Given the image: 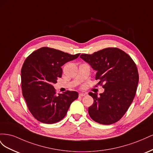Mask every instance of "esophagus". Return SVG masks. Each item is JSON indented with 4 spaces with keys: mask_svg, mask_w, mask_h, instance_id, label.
<instances>
[{
    "mask_svg": "<svg viewBox=\"0 0 153 153\" xmlns=\"http://www.w3.org/2000/svg\"><path fill=\"white\" fill-rule=\"evenodd\" d=\"M86 95H87V94H85V93H80L79 94L80 97H83V96H85Z\"/></svg>",
    "mask_w": 153,
    "mask_h": 153,
    "instance_id": "obj_1",
    "label": "esophagus"
}]
</instances>
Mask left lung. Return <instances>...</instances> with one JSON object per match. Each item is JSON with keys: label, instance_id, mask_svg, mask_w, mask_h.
<instances>
[{"label": "left lung", "instance_id": "1", "mask_svg": "<svg viewBox=\"0 0 153 153\" xmlns=\"http://www.w3.org/2000/svg\"><path fill=\"white\" fill-rule=\"evenodd\" d=\"M80 57L96 71V79L104 84L103 93L89 92L94 103L88 108L92 120L102 124L117 122L135 98L138 84L136 64L130 56L117 48H107Z\"/></svg>", "mask_w": 153, "mask_h": 153}]
</instances>
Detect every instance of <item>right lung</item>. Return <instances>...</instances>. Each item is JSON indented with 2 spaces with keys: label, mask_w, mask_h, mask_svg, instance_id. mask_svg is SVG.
<instances>
[{
  "label": "right lung",
  "mask_w": 153,
  "mask_h": 153,
  "mask_svg": "<svg viewBox=\"0 0 153 153\" xmlns=\"http://www.w3.org/2000/svg\"><path fill=\"white\" fill-rule=\"evenodd\" d=\"M80 54L42 47L26 59L21 70L22 94L30 113L38 121L45 124L61 121L71 103L78 98L76 91L57 94L53 84L62 76L61 66Z\"/></svg>",
  "instance_id": "1"
}]
</instances>
